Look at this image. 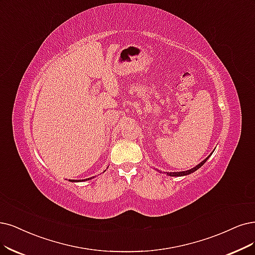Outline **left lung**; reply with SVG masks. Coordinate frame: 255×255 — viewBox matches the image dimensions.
<instances>
[{
    "label": "left lung",
    "instance_id": "left-lung-1",
    "mask_svg": "<svg viewBox=\"0 0 255 255\" xmlns=\"http://www.w3.org/2000/svg\"><path fill=\"white\" fill-rule=\"evenodd\" d=\"M214 151V150H213ZM213 151L207 156L204 161H202L200 164H197L195 167H193V168H191V169H189V170H186V171H180V172H165L167 175H169V176H184V175H188V174H191V173H193V172H195L197 169H200L206 162H207V159H208L209 157H210V155L213 153ZM156 171H158L159 173H162V171H159V170H156Z\"/></svg>",
    "mask_w": 255,
    "mask_h": 255
}]
</instances>
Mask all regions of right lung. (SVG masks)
I'll return each instance as SVG.
<instances>
[{
  "label": "right lung",
  "mask_w": 255,
  "mask_h": 255,
  "mask_svg": "<svg viewBox=\"0 0 255 255\" xmlns=\"http://www.w3.org/2000/svg\"><path fill=\"white\" fill-rule=\"evenodd\" d=\"M92 178H93V176L88 177V178H86V180H70V182H73V183H77V182H85V181H88V180H92Z\"/></svg>",
  "instance_id": "obj_1"
}]
</instances>
